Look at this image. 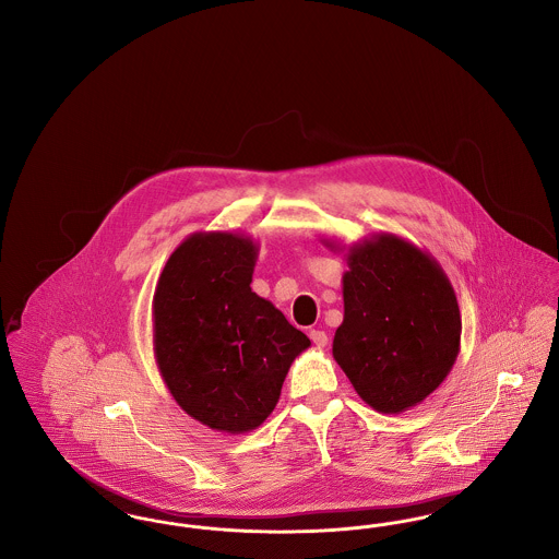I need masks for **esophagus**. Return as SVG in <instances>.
I'll use <instances>...</instances> for the list:
<instances>
[{
    "label": "esophagus",
    "mask_w": 559,
    "mask_h": 559,
    "mask_svg": "<svg viewBox=\"0 0 559 559\" xmlns=\"http://www.w3.org/2000/svg\"><path fill=\"white\" fill-rule=\"evenodd\" d=\"M310 340H312V342H314L319 347L326 346V342H329L326 333H324V331H320V329H312V331H310Z\"/></svg>",
    "instance_id": "obj_1"
}]
</instances>
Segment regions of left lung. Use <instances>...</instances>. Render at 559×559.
<instances>
[{"instance_id":"obj_1","label":"left lung","mask_w":559,"mask_h":559,"mask_svg":"<svg viewBox=\"0 0 559 559\" xmlns=\"http://www.w3.org/2000/svg\"><path fill=\"white\" fill-rule=\"evenodd\" d=\"M346 262L333 358L371 408L399 415L451 372L461 349L456 295L427 251L390 233L352 245Z\"/></svg>"}]
</instances>
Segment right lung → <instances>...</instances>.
I'll return each mask as SVG.
<instances>
[{
    "label": "right lung",
    "mask_w": 559,
    "mask_h": 559,
    "mask_svg": "<svg viewBox=\"0 0 559 559\" xmlns=\"http://www.w3.org/2000/svg\"><path fill=\"white\" fill-rule=\"evenodd\" d=\"M258 251L245 235L194 233L169 255L153 297V346L169 394L224 433L262 426L295 356L310 347L251 292Z\"/></svg>",
    "instance_id": "obj_1"
}]
</instances>
